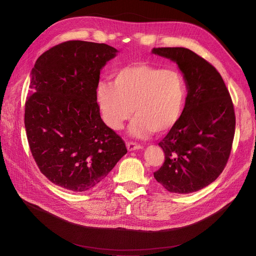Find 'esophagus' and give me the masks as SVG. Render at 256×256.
<instances>
[{
  "label": "esophagus",
  "mask_w": 256,
  "mask_h": 256,
  "mask_svg": "<svg viewBox=\"0 0 256 256\" xmlns=\"http://www.w3.org/2000/svg\"><path fill=\"white\" fill-rule=\"evenodd\" d=\"M126 148L130 152V150H141L142 146H140V144L136 143V142H132V141H128L126 142Z\"/></svg>",
  "instance_id": "obj_1"
}]
</instances>
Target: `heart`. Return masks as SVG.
I'll return each instance as SVG.
<instances>
[{"label": "heart", "mask_w": 256, "mask_h": 256, "mask_svg": "<svg viewBox=\"0 0 256 256\" xmlns=\"http://www.w3.org/2000/svg\"><path fill=\"white\" fill-rule=\"evenodd\" d=\"M113 84L100 82L96 97L106 124L114 130L124 128L134 110L130 134L146 138L168 132L179 119L186 86L176 70L137 64L113 73Z\"/></svg>", "instance_id": "obj_1"}]
</instances>
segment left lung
<instances>
[{"label": "left lung", "instance_id": "1", "mask_svg": "<svg viewBox=\"0 0 256 256\" xmlns=\"http://www.w3.org/2000/svg\"><path fill=\"white\" fill-rule=\"evenodd\" d=\"M152 52L176 62L188 91L181 116L159 142L165 160L154 176L170 192H194L216 181L228 162L236 132L232 99L218 70L192 50Z\"/></svg>", "mask_w": 256, "mask_h": 256}]
</instances>
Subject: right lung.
Returning <instances> with one entry per match:
<instances>
[{"label":"right lung","mask_w":256,"mask_h":256,"mask_svg":"<svg viewBox=\"0 0 256 256\" xmlns=\"http://www.w3.org/2000/svg\"><path fill=\"white\" fill-rule=\"evenodd\" d=\"M117 50L68 40L44 52L31 72L25 128L32 157L52 183L86 192L102 182L128 152L100 117L96 86Z\"/></svg>","instance_id":"obj_1"}]
</instances>
